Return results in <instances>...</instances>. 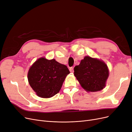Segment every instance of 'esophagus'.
<instances>
[{
    "instance_id": "34e87169",
    "label": "esophagus",
    "mask_w": 132,
    "mask_h": 132,
    "mask_svg": "<svg viewBox=\"0 0 132 132\" xmlns=\"http://www.w3.org/2000/svg\"><path fill=\"white\" fill-rule=\"evenodd\" d=\"M70 71L72 73H73L74 72V68H73V67H71L70 68Z\"/></svg>"
}]
</instances>
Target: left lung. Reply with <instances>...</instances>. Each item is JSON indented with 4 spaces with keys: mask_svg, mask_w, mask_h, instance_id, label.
<instances>
[{
    "mask_svg": "<svg viewBox=\"0 0 132 132\" xmlns=\"http://www.w3.org/2000/svg\"><path fill=\"white\" fill-rule=\"evenodd\" d=\"M74 75L81 87L87 92L102 90L106 86L109 70L105 63L96 58L86 56L74 68Z\"/></svg>",
    "mask_w": 132,
    "mask_h": 132,
    "instance_id": "8db88e82",
    "label": "left lung"
}]
</instances>
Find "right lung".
I'll return each instance as SVG.
<instances>
[{"instance_id":"add662e5","label":"right lung","mask_w":132,"mask_h":132,"mask_svg":"<svg viewBox=\"0 0 132 132\" xmlns=\"http://www.w3.org/2000/svg\"><path fill=\"white\" fill-rule=\"evenodd\" d=\"M70 73L66 65L54 59L47 60L42 57L30 68L27 78L31 87L38 96L49 98L59 93Z\"/></svg>"}]
</instances>
